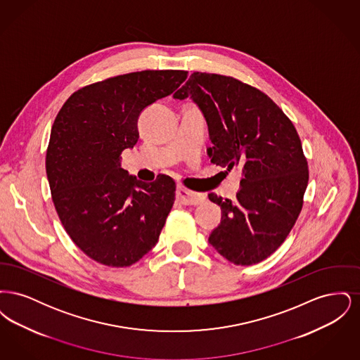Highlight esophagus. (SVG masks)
I'll use <instances>...</instances> for the list:
<instances>
[{
    "label": "esophagus",
    "instance_id": "34e87169",
    "mask_svg": "<svg viewBox=\"0 0 360 360\" xmlns=\"http://www.w3.org/2000/svg\"><path fill=\"white\" fill-rule=\"evenodd\" d=\"M176 198L184 205H197V204L202 202L205 197H204V194L194 193L191 190L179 186L176 188Z\"/></svg>",
    "mask_w": 360,
    "mask_h": 360
}]
</instances>
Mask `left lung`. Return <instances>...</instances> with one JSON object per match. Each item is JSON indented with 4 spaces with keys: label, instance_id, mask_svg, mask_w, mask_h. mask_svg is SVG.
I'll use <instances>...</instances> for the list:
<instances>
[{
    "label": "left lung",
    "instance_id": "8db88e82",
    "mask_svg": "<svg viewBox=\"0 0 360 360\" xmlns=\"http://www.w3.org/2000/svg\"><path fill=\"white\" fill-rule=\"evenodd\" d=\"M188 97L205 116L210 162L243 169L235 200L207 194L223 212L209 243L233 264L259 263L281 247L301 213L309 181L301 139L267 94L233 77L195 71L174 94Z\"/></svg>",
    "mask_w": 360,
    "mask_h": 360
}]
</instances>
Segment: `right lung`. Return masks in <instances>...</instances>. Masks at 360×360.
Wrapping results in <instances>:
<instances>
[{"label":"right lung","instance_id":"right-lung-1","mask_svg":"<svg viewBox=\"0 0 360 360\" xmlns=\"http://www.w3.org/2000/svg\"><path fill=\"white\" fill-rule=\"evenodd\" d=\"M188 78L184 70H144L72 93L56 115L46 155L52 202L71 240L93 260L127 267L158 243L175 200L160 174L139 181L120 155L139 139L137 119Z\"/></svg>","mask_w":360,"mask_h":360}]
</instances>
